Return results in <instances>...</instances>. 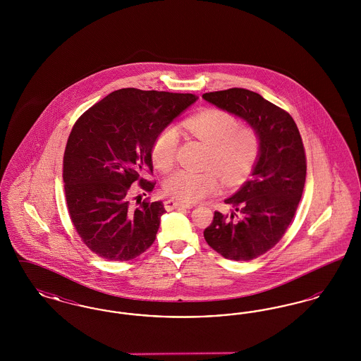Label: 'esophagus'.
I'll list each match as a JSON object with an SVG mask.
<instances>
[{
	"mask_svg": "<svg viewBox=\"0 0 361 361\" xmlns=\"http://www.w3.org/2000/svg\"><path fill=\"white\" fill-rule=\"evenodd\" d=\"M164 204H165V208H166L168 211H172V209H176V208H192V206L180 203V202H176V200H173V199L165 200Z\"/></svg>",
	"mask_w": 361,
	"mask_h": 361,
	"instance_id": "obj_1",
	"label": "esophagus"
}]
</instances>
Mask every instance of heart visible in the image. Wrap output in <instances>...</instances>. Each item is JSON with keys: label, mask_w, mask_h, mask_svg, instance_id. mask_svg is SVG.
Listing matches in <instances>:
<instances>
[{"label": "heart", "mask_w": 361, "mask_h": 361, "mask_svg": "<svg viewBox=\"0 0 361 361\" xmlns=\"http://www.w3.org/2000/svg\"><path fill=\"white\" fill-rule=\"evenodd\" d=\"M183 127L208 145L206 166L209 169L173 173L164 183L168 196L183 203H196L216 192L219 176L227 185H235L253 169L261 147L259 135L250 126H238L233 114L219 108H207L183 121ZM177 149L176 128H164L152 146L155 166L169 171L174 165Z\"/></svg>", "instance_id": "heart-1"}]
</instances>
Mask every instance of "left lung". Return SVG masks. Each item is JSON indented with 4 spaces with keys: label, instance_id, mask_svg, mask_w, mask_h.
I'll use <instances>...</instances> for the list:
<instances>
[{
    "label": "left lung",
    "instance_id": "left-lung-1",
    "mask_svg": "<svg viewBox=\"0 0 361 361\" xmlns=\"http://www.w3.org/2000/svg\"><path fill=\"white\" fill-rule=\"evenodd\" d=\"M203 99L247 121L261 147L252 178L226 199L231 215L214 212L207 243L227 259L249 261L272 249L286 234L306 181V153L291 115L256 92L231 87Z\"/></svg>",
    "mask_w": 361,
    "mask_h": 361
}]
</instances>
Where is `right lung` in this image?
Instances as JSON below:
<instances>
[{
    "label": "right lung",
    "mask_w": 361,
    "mask_h": 361,
    "mask_svg": "<svg viewBox=\"0 0 361 361\" xmlns=\"http://www.w3.org/2000/svg\"><path fill=\"white\" fill-rule=\"evenodd\" d=\"M197 97L124 87L90 106L71 128L63 154L70 219L97 256L128 261L155 240L162 202L131 203L133 184L152 192L155 137Z\"/></svg>",
    "instance_id": "obj_1"
}]
</instances>
